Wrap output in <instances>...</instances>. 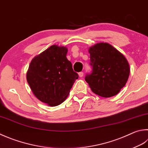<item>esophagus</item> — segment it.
<instances>
[{
  "label": "esophagus",
  "instance_id": "34e87169",
  "mask_svg": "<svg viewBox=\"0 0 148 148\" xmlns=\"http://www.w3.org/2000/svg\"><path fill=\"white\" fill-rule=\"evenodd\" d=\"M79 76L80 77H82L84 76V73H83V72H79Z\"/></svg>",
  "mask_w": 148,
  "mask_h": 148
}]
</instances>
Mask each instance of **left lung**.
<instances>
[{"label":"left lung","mask_w":148,"mask_h":148,"mask_svg":"<svg viewBox=\"0 0 148 148\" xmlns=\"http://www.w3.org/2000/svg\"><path fill=\"white\" fill-rule=\"evenodd\" d=\"M92 71L85 80L91 91L108 98L116 95L126 85L130 75V65L125 57L106 42L95 44L88 50Z\"/></svg>","instance_id":"1"}]
</instances>
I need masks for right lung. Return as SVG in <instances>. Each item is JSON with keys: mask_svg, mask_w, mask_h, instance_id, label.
I'll list each match as a JSON object with an SVG mask.
<instances>
[{"mask_svg": "<svg viewBox=\"0 0 148 148\" xmlns=\"http://www.w3.org/2000/svg\"><path fill=\"white\" fill-rule=\"evenodd\" d=\"M66 47L53 45L31 61L26 74L33 93L41 102L56 106L68 96L79 75L66 58Z\"/></svg>", "mask_w": 148, "mask_h": 148, "instance_id": "add662e5", "label": "right lung"}]
</instances>
